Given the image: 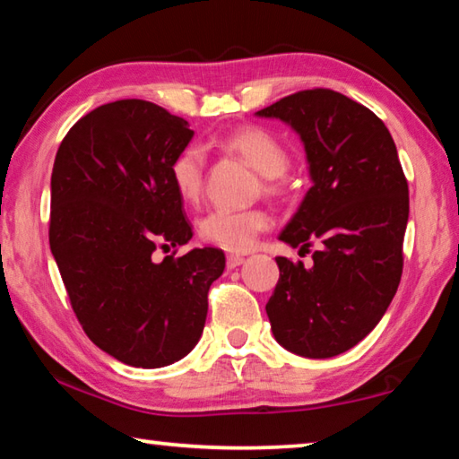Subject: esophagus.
<instances>
[{
	"mask_svg": "<svg viewBox=\"0 0 459 459\" xmlns=\"http://www.w3.org/2000/svg\"><path fill=\"white\" fill-rule=\"evenodd\" d=\"M245 257H240V255H229L227 257V267L229 269H237L238 265H243Z\"/></svg>",
	"mask_w": 459,
	"mask_h": 459,
	"instance_id": "1",
	"label": "esophagus"
}]
</instances>
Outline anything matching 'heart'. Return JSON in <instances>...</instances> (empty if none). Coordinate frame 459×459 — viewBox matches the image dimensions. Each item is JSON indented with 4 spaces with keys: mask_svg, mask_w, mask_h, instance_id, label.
Wrapping results in <instances>:
<instances>
[{
    "mask_svg": "<svg viewBox=\"0 0 459 459\" xmlns=\"http://www.w3.org/2000/svg\"><path fill=\"white\" fill-rule=\"evenodd\" d=\"M224 150L238 153L247 160L257 172L267 176V190H281V176L290 166V153L285 145L259 126H245L232 129L230 134L221 139ZM204 153L200 147L188 145L176 155L169 164V180L174 190L184 202L196 204L204 194ZM271 227V216L263 208H245V211H232V208H212L198 222V235L202 240L211 243L224 251L243 253L255 245V240Z\"/></svg>",
    "mask_w": 459,
    "mask_h": 459,
    "instance_id": "1",
    "label": "heart"
}]
</instances>
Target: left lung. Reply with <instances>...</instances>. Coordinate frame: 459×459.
Here are the masks:
<instances>
[{
	"instance_id": "8db88e82",
	"label": "left lung",
	"mask_w": 459,
	"mask_h": 459,
	"mask_svg": "<svg viewBox=\"0 0 459 459\" xmlns=\"http://www.w3.org/2000/svg\"><path fill=\"white\" fill-rule=\"evenodd\" d=\"M298 131L312 188L279 240L314 265L277 257L267 301L275 340L306 359L351 351L385 316L403 275L409 186L383 121L330 89H307L257 111Z\"/></svg>"
}]
</instances>
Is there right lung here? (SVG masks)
<instances>
[{
	"mask_svg": "<svg viewBox=\"0 0 459 459\" xmlns=\"http://www.w3.org/2000/svg\"><path fill=\"white\" fill-rule=\"evenodd\" d=\"M192 135L164 107L121 99L76 121L54 160L50 251L84 333L129 367H168L196 346L224 271L214 247L153 261L192 238L169 180Z\"/></svg>",
	"mask_w": 459,
	"mask_h": 459,
	"instance_id": "add662e5",
	"label": "right lung"
}]
</instances>
